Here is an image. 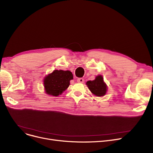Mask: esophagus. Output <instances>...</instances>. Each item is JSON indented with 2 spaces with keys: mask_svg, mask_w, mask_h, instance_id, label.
Masks as SVG:
<instances>
[{
  "mask_svg": "<svg viewBox=\"0 0 153 153\" xmlns=\"http://www.w3.org/2000/svg\"><path fill=\"white\" fill-rule=\"evenodd\" d=\"M77 81L80 83H83L84 82V79L83 78H79V79H77Z\"/></svg>",
  "mask_w": 153,
  "mask_h": 153,
  "instance_id": "esophagus-1",
  "label": "esophagus"
}]
</instances>
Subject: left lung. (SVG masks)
I'll list each match as a JSON object with an SVG mask.
<instances>
[{"instance_id": "obj_1", "label": "left lung", "mask_w": 153, "mask_h": 153, "mask_svg": "<svg viewBox=\"0 0 153 153\" xmlns=\"http://www.w3.org/2000/svg\"><path fill=\"white\" fill-rule=\"evenodd\" d=\"M86 85L91 92L98 97L105 95L107 92V86L104 82L103 78L101 75L96 76L94 81H87Z\"/></svg>"}]
</instances>
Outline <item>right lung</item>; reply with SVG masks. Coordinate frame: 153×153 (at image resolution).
Wrapping results in <instances>:
<instances>
[{"mask_svg": "<svg viewBox=\"0 0 153 153\" xmlns=\"http://www.w3.org/2000/svg\"><path fill=\"white\" fill-rule=\"evenodd\" d=\"M73 75L69 71L54 70L45 77V92L50 95L58 96L68 89Z\"/></svg>", "mask_w": 153, "mask_h": 153, "instance_id": "1", "label": "right lung"}]
</instances>
